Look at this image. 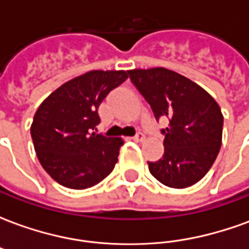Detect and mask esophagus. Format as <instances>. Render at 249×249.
Masks as SVG:
<instances>
[{
  "label": "esophagus",
  "instance_id": "obj_1",
  "mask_svg": "<svg viewBox=\"0 0 249 249\" xmlns=\"http://www.w3.org/2000/svg\"><path fill=\"white\" fill-rule=\"evenodd\" d=\"M132 140L136 141V142H141V141L145 140V136L142 135V133H137V135L132 137Z\"/></svg>",
  "mask_w": 249,
  "mask_h": 249
}]
</instances>
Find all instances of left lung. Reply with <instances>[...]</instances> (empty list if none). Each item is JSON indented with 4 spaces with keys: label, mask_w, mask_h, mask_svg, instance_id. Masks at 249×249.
<instances>
[{
    "label": "left lung",
    "mask_w": 249,
    "mask_h": 249,
    "mask_svg": "<svg viewBox=\"0 0 249 249\" xmlns=\"http://www.w3.org/2000/svg\"><path fill=\"white\" fill-rule=\"evenodd\" d=\"M157 120L169 117L161 133L164 156L148 162L149 172L169 188H187L207 175L219 155L223 114L219 104L196 82L165 68L128 71Z\"/></svg>",
    "instance_id": "1"
}]
</instances>
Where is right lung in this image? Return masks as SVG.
I'll list each match as a JSON object with an SVG mask.
<instances>
[{
	"label": "right lung",
	"mask_w": 249,
	"mask_h": 249,
	"mask_svg": "<svg viewBox=\"0 0 249 249\" xmlns=\"http://www.w3.org/2000/svg\"><path fill=\"white\" fill-rule=\"evenodd\" d=\"M128 78L125 71H90L62 84L42 101L30 126L41 165L71 189L96 185L113 171L124 141L98 135L97 109Z\"/></svg>",
	"instance_id": "right-lung-1"
}]
</instances>
